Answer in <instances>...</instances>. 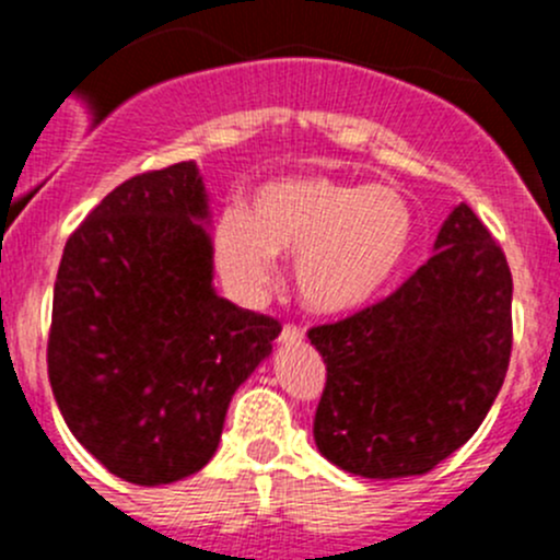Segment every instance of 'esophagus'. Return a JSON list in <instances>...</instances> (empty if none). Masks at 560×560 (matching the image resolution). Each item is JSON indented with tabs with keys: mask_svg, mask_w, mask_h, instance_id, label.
Here are the masks:
<instances>
[{
	"mask_svg": "<svg viewBox=\"0 0 560 560\" xmlns=\"http://www.w3.org/2000/svg\"><path fill=\"white\" fill-rule=\"evenodd\" d=\"M298 341H303V327H298V325L281 327L279 343H298Z\"/></svg>",
	"mask_w": 560,
	"mask_h": 560,
	"instance_id": "esophagus-1",
	"label": "esophagus"
}]
</instances>
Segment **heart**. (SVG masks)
<instances>
[{
  "instance_id": "heart-1",
  "label": "heart",
  "mask_w": 560,
  "mask_h": 560,
  "mask_svg": "<svg viewBox=\"0 0 560 560\" xmlns=\"http://www.w3.org/2000/svg\"><path fill=\"white\" fill-rule=\"evenodd\" d=\"M404 195L330 175H284L259 186L252 211L228 206L213 224V257L241 295H259L279 252L295 254V290L316 314L365 306L411 246Z\"/></svg>"
}]
</instances>
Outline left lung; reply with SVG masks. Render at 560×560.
<instances>
[{
  "label": "left lung",
  "mask_w": 560,
  "mask_h": 560,
  "mask_svg": "<svg viewBox=\"0 0 560 560\" xmlns=\"http://www.w3.org/2000/svg\"><path fill=\"white\" fill-rule=\"evenodd\" d=\"M433 248L385 301L308 330L327 365L314 442L358 477L431 471L477 433L510 369L512 273L501 246L460 202Z\"/></svg>",
  "instance_id": "8db88e82"
}]
</instances>
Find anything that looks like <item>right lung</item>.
Here are the masks:
<instances>
[{
	"mask_svg": "<svg viewBox=\"0 0 560 560\" xmlns=\"http://www.w3.org/2000/svg\"><path fill=\"white\" fill-rule=\"evenodd\" d=\"M208 222L202 175L178 162L116 186L61 254L48 380L72 436L124 482L200 471L281 332L217 295Z\"/></svg>",
	"mask_w": 560,
	"mask_h": 560,
	"instance_id": "obj_1",
	"label": "right lung"
}]
</instances>
